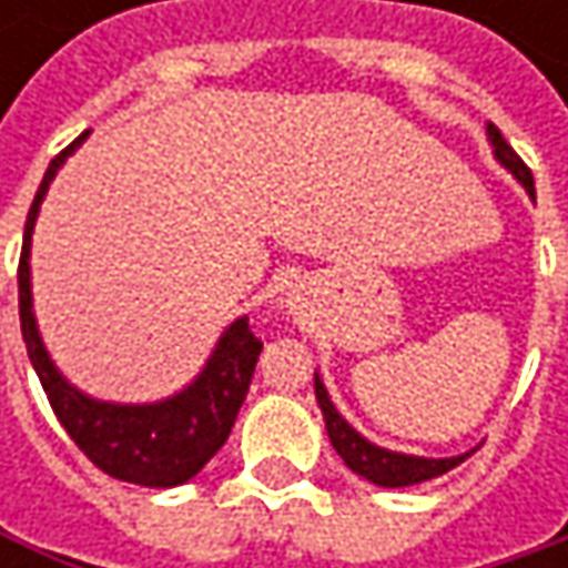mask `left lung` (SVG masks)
<instances>
[{"label":"left lung","instance_id":"obj_1","mask_svg":"<svg viewBox=\"0 0 568 568\" xmlns=\"http://www.w3.org/2000/svg\"><path fill=\"white\" fill-rule=\"evenodd\" d=\"M487 141L494 148V158L516 176V183L529 193V200H536L532 173L526 171V164L513 154V148L504 141V134L494 124H487ZM315 397H318V407H322V417H325V430H328V440H332L335 454L345 460L348 470H355L358 477L372 480L375 487H414V484L434 480V477L454 470L460 460H467L474 454V450H467V454H457V457H417V454H400V450L378 447V444H372L365 434H358L342 417V410L335 407V400L325 392L318 372H315Z\"/></svg>","mask_w":568,"mask_h":568}]
</instances>
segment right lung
I'll return each instance as SVG.
<instances>
[{"label": "right lung", "mask_w": 568, "mask_h": 568, "mask_svg": "<svg viewBox=\"0 0 568 568\" xmlns=\"http://www.w3.org/2000/svg\"><path fill=\"white\" fill-rule=\"evenodd\" d=\"M84 138L88 134H81L49 164L42 186L32 200L29 220H26V240H22V260H19L22 338H26L29 362L49 395L55 417L68 430V437L84 450V457L114 480L168 490V487H180L193 480L203 470V464L226 444L233 420L250 392L263 342L250 332L246 315L233 318L216 338L210 358L203 362L200 375L190 385H183L176 395L144 400V404L84 395L78 385H71L58 372L36 322L29 260H32V233H36L42 200L55 173L61 171V164L84 144Z\"/></svg>", "instance_id": "1"}]
</instances>
